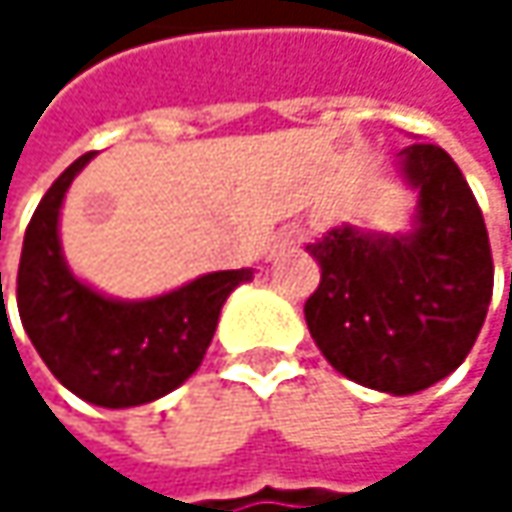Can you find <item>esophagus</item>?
<instances>
[{
    "instance_id": "1",
    "label": "esophagus",
    "mask_w": 512,
    "mask_h": 512,
    "mask_svg": "<svg viewBox=\"0 0 512 512\" xmlns=\"http://www.w3.org/2000/svg\"><path fill=\"white\" fill-rule=\"evenodd\" d=\"M305 228H299V225H290V228H284V234L275 240V246H272V257H278L281 252H287V249H293V246H299V243H305Z\"/></svg>"
}]
</instances>
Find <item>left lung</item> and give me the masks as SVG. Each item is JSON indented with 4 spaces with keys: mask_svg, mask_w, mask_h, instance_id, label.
Here are the masks:
<instances>
[{
    "mask_svg": "<svg viewBox=\"0 0 512 512\" xmlns=\"http://www.w3.org/2000/svg\"><path fill=\"white\" fill-rule=\"evenodd\" d=\"M397 168L418 192L412 231L344 225L311 243L320 284L305 323L338 373L403 397L471 353L492 299V249L460 165L439 145L403 148Z\"/></svg>",
    "mask_w": 512,
    "mask_h": 512,
    "instance_id": "left-lung-1",
    "label": "left lung"
}]
</instances>
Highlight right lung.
<instances>
[{"label": "right lung", "mask_w": 512, "mask_h": 512, "mask_svg": "<svg viewBox=\"0 0 512 512\" xmlns=\"http://www.w3.org/2000/svg\"><path fill=\"white\" fill-rule=\"evenodd\" d=\"M91 156L61 171L26 228L17 308L38 356L67 391L103 409H130L165 397L198 370L225 299L255 272H207L139 302L103 296L79 281L61 255L58 213Z\"/></svg>", "instance_id": "add662e5"}]
</instances>
